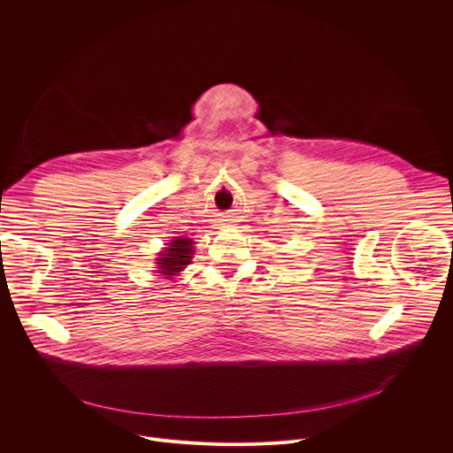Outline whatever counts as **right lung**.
Instances as JSON below:
<instances>
[{
	"instance_id": "1",
	"label": "right lung",
	"mask_w": 453,
	"mask_h": 453,
	"mask_svg": "<svg viewBox=\"0 0 453 453\" xmlns=\"http://www.w3.org/2000/svg\"><path fill=\"white\" fill-rule=\"evenodd\" d=\"M193 252L196 250H193L191 238L175 236L168 243V247H165V250L159 252V257L156 260L157 274L166 276V278L177 276L180 271L186 269V265H189Z\"/></svg>"
}]
</instances>
